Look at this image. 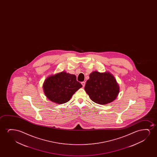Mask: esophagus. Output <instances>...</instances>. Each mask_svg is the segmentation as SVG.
I'll return each mask as SVG.
<instances>
[{
	"label": "esophagus",
	"mask_w": 157,
	"mask_h": 157,
	"mask_svg": "<svg viewBox=\"0 0 157 157\" xmlns=\"http://www.w3.org/2000/svg\"><path fill=\"white\" fill-rule=\"evenodd\" d=\"M82 86H83V87H84L85 86V82H82Z\"/></svg>",
	"instance_id": "obj_1"
}]
</instances>
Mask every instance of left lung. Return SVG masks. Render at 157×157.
Segmentation results:
<instances>
[{
    "label": "left lung",
    "instance_id": "1",
    "mask_svg": "<svg viewBox=\"0 0 157 157\" xmlns=\"http://www.w3.org/2000/svg\"><path fill=\"white\" fill-rule=\"evenodd\" d=\"M85 90L95 103L105 105L116 99L120 87L115 78L108 72L93 71L87 80Z\"/></svg>",
    "mask_w": 157,
    "mask_h": 157
}]
</instances>
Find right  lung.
I'll return each instance as SVG.
<instances>
[{
  "instance_id": "obj_1",
  "label": "right lung",
  "mask_w": 157,
  "mask_h": 157,
  "mask_svg": "<svg viewBox=\"0 0 157 157\" xmlns=\"http://www.w3.org/2000/svg\"><path fill=\"white\" fill-rule=\"evenodd\" d=\"M82 87V84L77 81L75 75L64 71L48 77L43 85L48 99L58 104L68 102L74 93Z\"/></svg>"
}]
</instances>
